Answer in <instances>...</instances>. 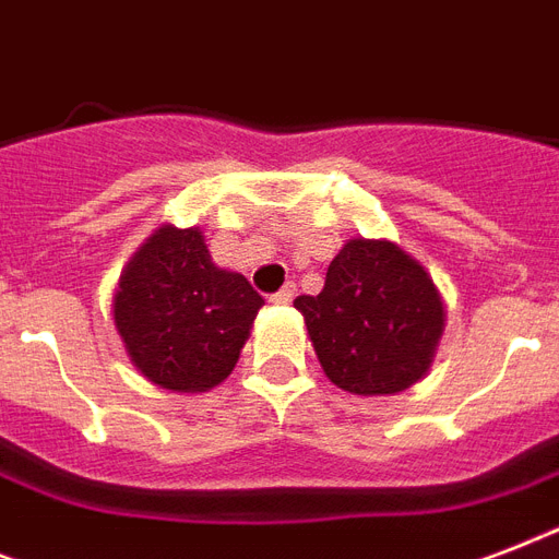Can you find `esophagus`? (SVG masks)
I'll list each match as a JSON object with an SVG mask.
<instances>
[{
	"mask_svg": "<svg viewBox=\"0 0 559 559\" xmlns=\"http://www.w3.org/2000/svg\"><path fill=\"white\" fill-rule=\"evenodd\" d=\"M293 298H296V284H293V281H287V284H284V287H281L278 293L270 298V301L272 305H289Z\"/></svg>",
	"mask_w": 559,
	"mask_h": 559,
	"instance_id": "esophagus-1",
	"label": "esophagus"
}]
</instances>
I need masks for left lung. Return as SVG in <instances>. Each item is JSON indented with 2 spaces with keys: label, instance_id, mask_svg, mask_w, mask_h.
<instances>
[{
  "label": "left lung",
  "instance_id": "obj_1",
  "mask_svg": "<svg viewBox=\"0 0 559 559\" xmlns=\"http://www.w3.org/2000/svg\"><path fill=\"white\" fill-rule=\"evenodd\" d=\"M293 305L328 380L362 397L415 385L432 366L447 322L429 272L397 243L366 237L342 246L319 296Z\"/></svg>",
  "mask_w": 559,
  "mask_h": 559
}]
</instances>
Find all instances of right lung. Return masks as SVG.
Segmentation results:
<instances>
[{"label":"right lung","instance_id":"obj_1","mask_svg":"<svg viewBox=\"0 0 559 559\" xmlns=\"http://www.w3.org/2000/svg\"><path fill=\"white\" fill-rule=\"evenodd\" d=\"M263 298L211 261L200 228H156L121 272L112 316L127 357L159 389L209 391L235 371Z\"/></svg>","mask_w":559,"mask_h":559}]
</instances>
